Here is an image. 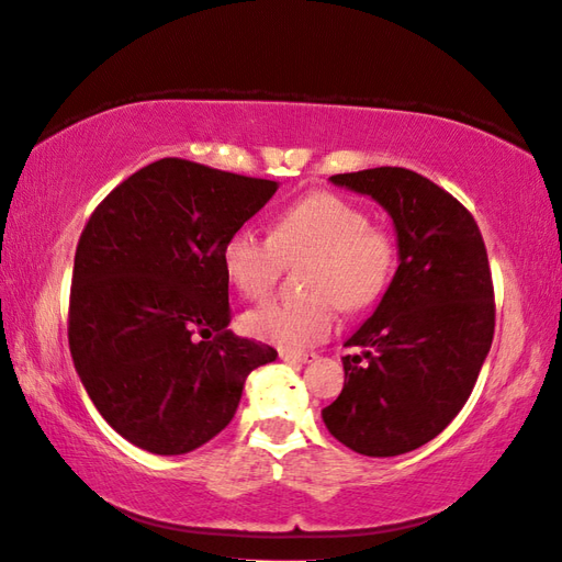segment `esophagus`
Wrapping results in <instances>:
<instances>
[{
  "instance_id": "esophagus-1",
  "label": "esophagus",
  "mask_w": 562,
  "mask_h": 562,
  "mask_svg": "<svg viewBox=\"0 0 562 562\" xmlns=\"http://www.w3.org/2000/svg\"><path fill=\"white\" fill-rule=\"evenodd\" d=\"M281 359L289 364H308V362H313L315 355H295V352H283L281 349Z\"/></svg>"
}]
</instances>
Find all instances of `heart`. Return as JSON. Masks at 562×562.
<instances>
[{"label": "heart", "instance_id": "heart-1", "mask_svg": "<svg viewBox=\"0 0 562 562\" xmlns=\"http://www.w3.org/2000/svg\"><path fill=\"white\" fill-rule=\"evenodd\" d=\"M308 257L301 269V299H273L245 315V330L285 352H305L333 333L335 311L357 313L386 291L396 267L391 232L372 225L349 200L317 190L295 200L273 220L271 237L251 227L232 232L222 245L229 283L261 299L281 279L285 261Z\"/></svg>", "mask_w": 562, "mask_h": 562}]
</instances>
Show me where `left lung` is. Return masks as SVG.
Instances as JSON below:
<instances>
[{
    "label": "left lung",
    "instance_id": "left-lung-1",
    "mask_svg": "<svg viewBox=\"0 0 562 562\" xmlns=\"http://www.w3.org/2000/svg\"><path fill=\"white\" fill-rule=\"evenodd\" d=\"M372 195L398 235V269L374 315L345 347V386L327 430L359 454L426 446L468 404L494 337V283L477 222L458 198L398 166L337 173Z\"/></svg>",
    "mask_w": 562,
    "mask_h": 562
}]
</instances>
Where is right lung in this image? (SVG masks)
<instances>
[{
    "label": "right lung",
    "mask_w": 562,
    "mask_h": 562,
    "mask_svg": "<svg viewBox=\"0 0 562 562\" xmlns=\"http://www.w3.org/2000/svg\"><path fill=\"white\" fill-rule=\"evenodd\" d=\"M277 181L186 158L139 168L94 207L72 267L68 345L102 418L132 446L183 454L235 418L277 349L227 325L222 245Z\"/></svg>",
    "instance_id": "right-lung-1"
}]
</instances>
